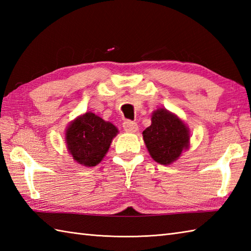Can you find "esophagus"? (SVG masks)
I'll return each mask as SVG.
<instances>
[{"label": "esophagus", "instance_id": "34e87169", "mask_svg": "<svg viewBox=\"0 0 251 251\" xmlns=\"http://www.w3.org/2000/svg\"><path fill=\"white\" fill-rule=\"evenodd\" d=\"M123 128L126 132H136L138 130L137 123L131 121H125L123 123Z\"/></svg>", "mask_w": 251, "mask_h": 251}]
</instances>
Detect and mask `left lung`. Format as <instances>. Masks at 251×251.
Instances as JSON below:
<instances>
[{"mask_svg":"<svg viewBox=\"0 0 251 251\" xmlns=\"http://www.w3.org/2000/svg\"><path fill=\"white\" fill-rule=\"evenodd\" d=\"M151 125L143 130V141L151 157L170 165L190 148V129L180 117L164 108L152 112Z\"/></svg>","mask_w":251,"mask_h":251,"instance_id":"1","label":"left lung"}]
</instances>
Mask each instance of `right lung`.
<instances>
[{
	"label": "right lung",
	"mask_w": 251,
	"mask_h": 251,
	"mask_svg": "<svg viewBox=\"0 0 251 251\" xmlns=\"http://www.w3.org/2000/svg\"><path fill=\"white\" fill-rule=\"evenodd\" d=\"M119 129L93 112L77 116L68 125L65 141L73 159L85 167H94L102 161Z\"/></svg>",
	"instance_id": "1"
}]
</instances>
